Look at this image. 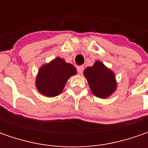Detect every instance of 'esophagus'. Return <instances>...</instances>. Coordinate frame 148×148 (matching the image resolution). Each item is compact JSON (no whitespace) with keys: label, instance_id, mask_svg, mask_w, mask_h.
I'll return each mask as SVG.
<instances>
[{"label":"esophagus","instance_id":"obj_1","mask_svg":"<svg viewBox=\"0 0 148 148\" xmlns=\"http://www.w3.org/2000/svg\"><path fill=\"white\" fill-rule=\"evenodd\" d=\"M83 70H84V66H77V73L78 74H82Z\"/></svg>","mask_w":148,"mask_h":148}]
</instances>
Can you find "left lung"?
Segmentation results:
<instances>
[{
    "mask_svg": "<svg viewBox=\"0 0 148 148\" xmlns=\"http://www.w3.org/2000/svg\"><path fill=\"white\" fill-rule=\"evenodd\" d=\"M84 76L88 82L91 92L96 97L106 99L116 90L114 73L100 61H95L92 66L86 67Z\"/></svg>",
    "mask_w": 148,
    "mask_h": 148,
    "instance_id": "1",
    "label": "left lung"
}]
</instances>
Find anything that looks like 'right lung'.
Returning a JSON list of instances; mask_svg holds the SVG:
<instances>
[{
    "label": "right lung",
    "mask_w": 148,
    "mask_h": 148,
    "mask_svg": "<svg viewBox=\"0 0 148 148\" xmlns=\"http://www.w3.org/2000/svg\"><path fill=\"white\" fill-rule=\"evenodd\" d=\"M76 74L74 66L57 58L39 68L35 81L36 88L43 95L55 97L62 92L68 79Z\"/></svg>",
    "instance_id": "add662e5"
}]
</instances>
